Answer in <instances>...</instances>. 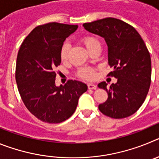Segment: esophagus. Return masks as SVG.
Here are the masks:
<instances>
[{
    "mask_svg": "<svg viewBox=\"0 0 159 159\" xmlns=\"http://www.w3.org/2000/svg\"><path fill=\"white\" fill-rule=\"evenodd\" d=\"M88 89L95 90L97 88V86H96V85H95V84H88Z\"/></svg>",
    "mask_w": 159,
    "mask_h": 159,
    "instance_id": "1",
    "label": "esophagus"
}]
</instances>
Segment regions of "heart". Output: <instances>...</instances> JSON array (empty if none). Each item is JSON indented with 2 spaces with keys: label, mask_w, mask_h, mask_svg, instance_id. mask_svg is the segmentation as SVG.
I'll use <instances>...</instances> for the list:
<instances>
[{
  "label": "heart",
  "mask_w": 159,
  "mask_h": 159,
  "mask_svg": "<svg viewBox=\"0 0 159 159\" xmlns=\"http://www.w3.org/2000/svg\"><path fill=\"white\" fill-rule=\"evenodd\" d=\"M82 42L86 46L88 50L89 51L90 49L95 47V45L100 44L99 41L97 40L96 38L94 36H84L82 39ZM70 51V44L68 42H64L63 45L61 46L60 52V60L62 61H67L68 59V55H69ZM78 75L80 78L84 79V80H93L95 77V71L93 68L91 67H82L78 71Z\"/></svg>",
  "instance_id": "1"
}]
</instances>
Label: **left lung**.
<instances>
[{
    "instance_id": "1",
    "label": "left lung",
    "mask_w": 159,
    "mask_h": 159,
    "mask_svg": "<svg viewBox=\"0 0 159 159\" xmlns=\"http://www.w3.org/2000/svg\"><path fill=\"white\" fill-rule=\"evenodd\" d=\"M84 29L104 38L108 47V64L113 71L108 75L117 79L107 88L108 98L99 105L103 115L123 119L135 113L145 101L151 81V60L148 49L134 27L116 18L107 17L84 23Z\"/></svg>"
}]
</instances>
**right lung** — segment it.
Listing matches in <instances>:
<instances>
[{
	"label": "right lung",
	"instance_id": "obj_1",
	"mask_svg": "<svg viewBox=\"0 0 159 159\" xmlns=\"http://www.w3.org/2000/svg\"><path fill=\"white\" fill-rule=\"evenodd\" d=\"M78 25L52 23L39 25L28 35L18 52L16 81L28 110L41 121L59 123L75 112L79 98L88 86L77 80L56 86L55 68L61 62L64 40Z\"/></svg>",
	"mask_w": 159,
	"mask_h": 159
}]
</instances>
